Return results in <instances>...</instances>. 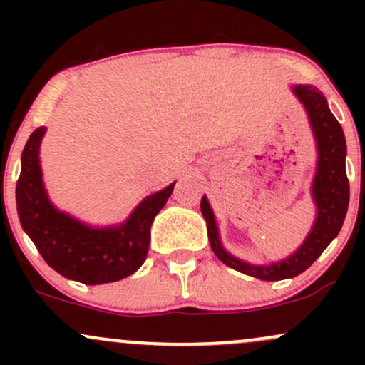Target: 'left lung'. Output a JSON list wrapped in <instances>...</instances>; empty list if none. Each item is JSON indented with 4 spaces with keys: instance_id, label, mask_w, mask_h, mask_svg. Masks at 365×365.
Instances as JSON below:
<instances>
[{
    "instance_id": "1",
    "label": "left lung",
    "mask_w": 365,
    "mask_h": 365,
    "mask_svg": "<svg viewBox=\"0 0 365 365\" xmlns=\"http://www.w3.org/2000/svg\"><path fill=\"white\" fill-rule=\"evenodd\" d=\"M293 92L307 110L314 135L317 140V154H319L312 185L317 217L311 233L305 238L304 244L299 247V250L284 261L269 264V266H250L244 261H238L223 250L220 244V237H217L215 215L209 207L207 199L202 197V200H200V211H202V216L206 217L207 223L209 244H211L216 257L232 269L264 279V282L293 278V276L304 273L319 257L322 250L331 244V240L340 233L350 200V183L345 170L346 144L341 125L329 111L324 96L316 87L295 86Z\"/></svg>"
}]
</instances>
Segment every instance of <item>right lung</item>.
Listing matches in <instances>:
<instances>
[{"mask_svg":"<svg viewBox=\"0 0 365 365\" xmlns=\"http://www.w3.org/2000/svg\"><path fill=\"white\" fill-rule=\"evenodd\" d=\"M46 128L29 137L16 182V211L22 228L54 271L86 284H101L127 278L144 264L149 250L150 225L175 183L149 195L118 228L94 230L56 211L44 192L39 166V144Z\"/></svg>","mask_w":365,"mask_h":365,"instance_id":"obj_1","label":"right lung"}]
</instances>
